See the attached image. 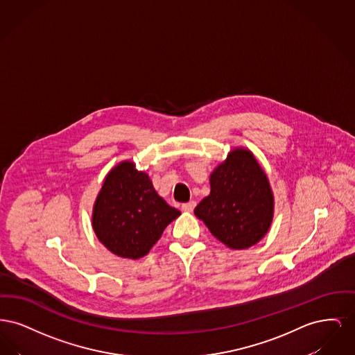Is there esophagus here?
I'll use <instances>...</instances> for the list:
<instances>
[{
	"label": "esophagus",
	"mask_w": 355,
	"mask_h": 355,
	"mask_svg": "<svg viewBox=\"0 0 355 355\" xmlns=\"http://www.w3.org/2000/svg\"><path fill=\"white\" fill-rule=\"evenodd\" d=\"M196 207V201H190V202H186L182 205V210L186 213H191Z\"/></svg>",
	"instance_id": "esophagus-1"
}]
</instances>
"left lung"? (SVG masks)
<instances>
[{"label": "left lung", "instance_id": "1", "mask_svg": "<svg viewBox=\"0 0 355 355\" xmlns=\"http://www.w3.org/2000/svg\"><path fill=\"white\" fill-rule=\"evenodd\" d=\"M210 194L194 209L210 233L230 249L255 245L268 233L274 198L253 154L236 149L210 175Z\"/></svg>", "mask_w": 355, "mask_h": 355}]
</instances>
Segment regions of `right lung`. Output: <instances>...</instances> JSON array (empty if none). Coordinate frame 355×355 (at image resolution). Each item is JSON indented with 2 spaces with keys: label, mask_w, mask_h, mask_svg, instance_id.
Masks as SVG:
<instances>
[{
  "label": "right lung",
  "mask_w": 355,
  "mask_h": 355,
  "mask_svg": "<svg viewBox=\"0 0 355 355\" xmlns=\"http://www.w3.org/2000/svg\"><path fill=\"white\" fill-rule=\"evenodd\" d=\"M180 214L157 194L148 174L125 161L103 182L94 203L93 227L112 253L137 259L149 253Z\"/></svg>",
  "instance_id": "add662e5"
}]
</instances>
